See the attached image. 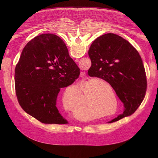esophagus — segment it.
Listing matches in <instances>:
<instances>
[{
  "label": "esophagus",
  "instance_id": "obj_1",
  "mask_svg": "<svg viewBox=\"0 0 158 158\" xmlns=\"http://www.w3.org/2000/svg\"><path fill=\"white\" fill-rule=\"evenodd\" d=\"M83 75H84V74H83Z\"/></svg>",
  "mask_w": 158,
  "mask_h": 158
}]
</instances>
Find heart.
Listing matches in <instances>:
<instances>
[{
	"mask_svg": "<svg viewBox=\"0 0 158 158\" xmlns=\"http://www.w3.org/2000/svg\"><path fill=\"white\" fill-rule=\"evenodd\" d=\"M100 82L108 87H110V84L104 80H99L96 79L91 80L87 84L83 91V101L88 98L89 99V101H90L89 103H90V105L92 107L102 111L103 113H106L105 116L110 115L112 114V112H110L114 107V100L115 104L114 112L117 109V99L114 96V100L113 101L112 96L104 93V90H102L103 87ZM63 103L65 107H69L66 96H64L63 98Z\"/></svg>",
	"mask_w": 158,
	"mask_h": 158,
	"instance_id": "b5f03b06",
	"label": "heart"
}]
</instances>
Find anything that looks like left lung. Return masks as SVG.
<instances>
[{"label":"left lung","instance_id":"8db88e82","mask_svg":"<svg viewBox=\"0 0 158 158\" xmlns=\"http://www.w3.org/2000/svg\"><path fill=\"white\" fill-rule=\"evenodd\" d=\"M91 77L109 82L124 104L123 113L111 123L131 116L141 105L147 87L143 60L137 50L121 36L107 33L98 37L89 49Z\"/></svg>","mask_w":158,"mask_h":158}]
</instances>
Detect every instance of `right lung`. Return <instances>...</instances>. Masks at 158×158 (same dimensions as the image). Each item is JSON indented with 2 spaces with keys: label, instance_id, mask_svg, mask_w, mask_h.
Returning <instances> with one entry per match:
<instances>
[{
  "label": "right lung",
  "instance_id": "right-lung-1",
  "mask_svg": "<svg viewBox=\"0 0 158 158\" xmlns=\"http://www.w3.org/2000/svg\"><path fill=\"white\" fill-rule=\"evenodd\" d=\"M80 69L69 56L64 41L44 34L29 41L15 69L18 102L27 114L44 124L68 123L56 107L60 88L72 84Z\"/></svg>",
  "mask_w": 158,
  "mask_h": 158
}]
</instances>
